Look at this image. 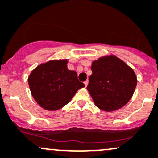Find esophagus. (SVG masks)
Here are the masks:
<instances>
[{
    "instance_id": "obj_1",
    "label": "esophagus",
    "mask_w": 158,
    "mask_h": 158,
    "mask_svg": "<svg viewBox=\"0 0 158 158\" xmlns=\"http://www.w3.org/2000/svg\"><path fill=\"white\" fill-rule=\"evenodd\" d=\"M84 83H85V87H87V86H88V81L87 80L86 81H85V82H84Z\"/></svg>"
}]
</instances>
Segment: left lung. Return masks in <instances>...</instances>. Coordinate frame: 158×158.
<instances>
[{
	"label": "left lung",
	"mask_w": 158,
	"mask_h": 158,
	"mask_svg": "<svg viewBox=\"0 0 158 158\" xmlns=\"http://www.w3.org/2000/svg\"><path fill=\"white\" fill-rule=\"evenodd\" d=\"M88 91L94 105L105 112L121 109L132 98L137 84L133 69L115 55L94 60Z\"/></svg>",
	"instance_id": "8db88e82"
}]
</instances>
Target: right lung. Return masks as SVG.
<instances>
[{"label": "right lung", "instance_id": "add662e5", "mask_svg": "<svg viewBox=\"0 0 158 158\" xmlns=\"http://www.w3.org/2000/svg\"><path fill=\"white\" fill-rule=\"evenodd\" d=\"M67 59L47 61L37 66L28 76L31 95L45 110H59L85 87L78 81L77 72L67 68Z\"/></svg>", "mask_w": 158, "mask_h": 158}]
</instances>
